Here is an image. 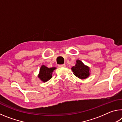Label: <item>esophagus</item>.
<instances>
[{
	"label": "esophagus",
	"instance_id": "esophagus-1",
	"mask_svg": "<svg viewBox=\"0 0 122 122\" xmlns=\"http://www.w3.org/2000/svg\"><path fill=\"white\" fill-rule=\"evenodd\" d=\"M66 67V65L65 64H63V65H58V67L59 68H61V67Z\"/></svg>",
	"mask_w": 122,
	"mask_h": 122
}]
</instances>
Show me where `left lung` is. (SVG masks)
Listing matches in <instances>:
<instances>
[{
    "label": "left lung",
    "mask_w": 122,
    "mask_h": 122,
    "mask_svg": "<svg viewBox=\"0 0 122 122\" xmlns=\"http://www.w3.org/2000/svg\"><path fill=\"white\" fill-rule=\"evenodd\" d=\"M71 69L74 75L82 80L86 79L90 75V68L84 65L80 60H76L75 65Z\"/></svg>",
    "instance_id": "obj_1"
}]
</instances>
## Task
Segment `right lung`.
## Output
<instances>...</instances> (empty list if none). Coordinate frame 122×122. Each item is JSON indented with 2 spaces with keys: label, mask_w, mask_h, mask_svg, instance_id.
<instances>
[{
  "label": "right lung",
  "mask_w": 122,
  "mask_h": 122,
  "mask_svg": "<svg viewBox=\"0 0 122 122\" xmlns=\"http://www.w3.org/2000/svg\"><path fill=\"white\" fill-rule=\"evenodd\" d=\"M56 69V67L48 68L45 65H42L40 68L38 77L41 81L46 82L52 77L53 72Z\"/></svg>",
  "instance_id": "obj_1"
}]
</instances>
